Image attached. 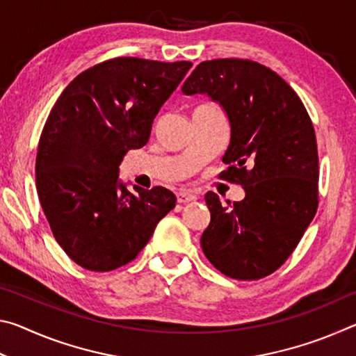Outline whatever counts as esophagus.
<instances>
[{
	"label": "esophagus",
	"instance_id": "34e87169",
	"mask_svg": "<svg viewBox=\"0 0 356 356\" xmlns=\"http://www.w3.org/2000/svg\"><path fill=\"white\" fill-rule=\"evenodd\" d=\"M177 202L179 204H186V202H191V201H196L197 196L193 195V193L186 191V190H180L177 191Z\"/></svg>",
	"mask_w": 356,
	"mask_h": 356
}]
</instances>
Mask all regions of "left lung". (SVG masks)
<instances>
[{
    "mask_svg": "<svg viewBox=\"0 0 356 356\" xmlns=\"http://www.w3.org/2000/svg\"><path fill=\"white\" fill-rule=\"evenodd\" d=\"M182 92L206 94L226 113L231 138L222 163L231 166L222 177L245 190L231 209L207 193L201 248L229 278H264L292 254L317 210L318 156L308 111L280 75L250 59L204 61Z\"/></svg>",
    "mask_w": 356,
    "mask_h": 356,
    "instance_id": "left-lung-1",
    "label": "left lung"
}]
</instances>
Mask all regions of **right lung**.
Masks as SVG:
<instances>
[{"label": "right lung", "instance_id": "1", "mask_svg": "<svg viewBox=\"0 0 356 356\" xmlns=\"http://www.w3.org/2000/svg\"><path fill=\"white\" fill-rule=\"evenodd\" d=\"M191 63L114 58L78 75L42 130L35 186L59 246L92 272L129 264L176 206L174 193L127 188L119 166L149 141L156 114Z\"/></svg>", "mask_w": 356, "mask_h": 356}]
</instances>
